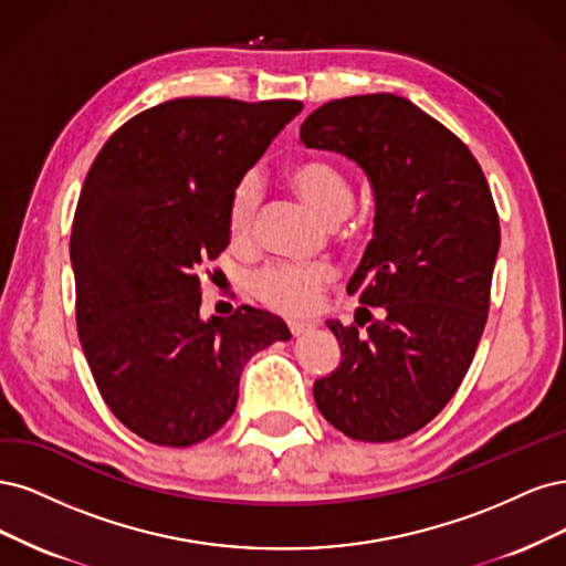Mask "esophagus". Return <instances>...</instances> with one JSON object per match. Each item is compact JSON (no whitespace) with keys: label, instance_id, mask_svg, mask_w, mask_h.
I'll list each match as a JSON object with an SVG mask.
<instances>
[{"label":"esophagus","instance_id":"esophagus-1","mask_svg":"<svg viewBox=\"0 0 566 566\" xmlns=\"http://www.w3.org/2000/svg\"><path fill=\"white\" fill-rule=\"evenodd\" d=\"M315 324H310V322H289V329H291V334H294L296 338L298 336H303V334H307L310 329H313Z\"/></svg>","mask_w":566,"mask_h":566}]
</instances>
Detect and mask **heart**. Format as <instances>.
Instances as JSON below:
<instances>
[{"label":"heart","instance_id":"obj_1","mask_svg":"<svg viewBox=\"0 0 566 566\" xmlns=\"http://www.w3.org/2000/svg\"><path fill=\"white\" fill-rule=\"evenodd\" d=\"M294 190L324 221L338 223L350 213L355 192L348 174L332 159H305L289 171ZM263 188L256 174H247L232 188L228 202V228L234 240H247L261 207ZM336 272L329 263H277L253 277V291L270 307L286 315H313L322 307L324 289Z\"/></svg>","mask_w":566,"mask_h":566}]
</instances>
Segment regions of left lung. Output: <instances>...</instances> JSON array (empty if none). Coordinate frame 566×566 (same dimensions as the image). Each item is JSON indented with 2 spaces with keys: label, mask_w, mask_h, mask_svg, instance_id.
<instances>
[{
  "label": "left lung",
  "mask_w": 566,
  "mask_h": 566,
  "mask_svg": "<svg viewBox=\"0 0 566 566\" xmlns=\"http://www.w3.org/2000/svg\"><path fill=\"white\" fill-rule=\"evenodd\" d=\"M305 148L357 161L374 188V240L348 284L355 324L329 319L340 364L315 380L322 416L359 442H395L440 413L482 338L499 213L468 145L392 94L326 103Z\"/></svg>",
  "instance_id": "left-lung-1"
}]
</instances>
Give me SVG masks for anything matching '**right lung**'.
<instances>
[{
	"mask_svg": "<svg viewBox=\"0 0 566 566\" xmlns=\"http://www.w3.org/2000/svg\"><path fill=\"white\" fill-rule=\"evenodd\" d=\"M301 101L176 98L132 117L91 164L70 237L77 334L101 397L159 447L226 426L244 364L289 326L242 305L199 317V270L230 244L232 188Z\"/></svg>",
	"mask_w": 566,
	"mask_h": 566,
	"instance_id": "obj_1",
	"label": "right lung"
}]
</instances>
